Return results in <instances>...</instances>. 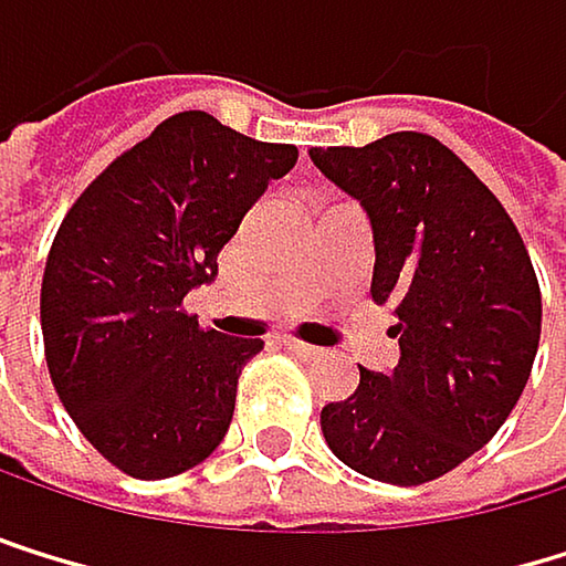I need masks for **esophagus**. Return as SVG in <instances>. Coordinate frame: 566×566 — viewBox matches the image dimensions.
<instances>
[{
    "label": "esophagus",
    "mask_w": 566,
    "mask_h": 566,
    "mask_svg": "<svg viewBox=\"0 0 566 566\" xmlns=\"http://www.w3.org/2000/svg\"><path fill=\"white\" fill-rule=\"evenodd\" d=\"M285 346H289L292 353H298V356H305V359H322V356H325L322 349H315V346H308V343H298V339H289Z\"/></svg>",
    "instance_id": "esophagus-1"
}]
</instances>
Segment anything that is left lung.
Masks as SVG:
<instances>
[{
    "label": "left lung",
    "mask_w": 566,
    "mask_h": 566,
    "mask_svg": "<svg viewBox=\"0 0 566 566\" xmlns=\"http://www.w3.org/2000/svg\"><path fill=\"white\" fill-rule=\"evenodd\" d=\"M325 179L374 227V295L400 343L394 374L322 407V434L353 472L421 485L462 465L506 424L539 346V285L492 189L448 145L394 132L363 148H312Z\"/></svg>",
    "instance_id": "obj_1"
}]
</instances>
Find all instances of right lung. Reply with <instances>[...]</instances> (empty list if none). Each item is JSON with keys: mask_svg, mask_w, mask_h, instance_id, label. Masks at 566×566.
Returning a JSON list of instances; mask_svg holds the SVG:
<instances>
[{"mask_svg": "<svg viewBox=\"0 0 566 566\" xmlns=\"http://www.w3.org/2000/svg\"><path fill=\"white\" fill-rule=\"evenodd\" d=\"M295 145L179 112L107 166L63 217L43 271L50 380L81 434L132 479H169L223 441L261 339L203 329L182 298Z\"/></svg>", "mask_w": 566, "mask_h": 566, "instance_id": "obj_1", "label": "right lung"}]
</instances>
